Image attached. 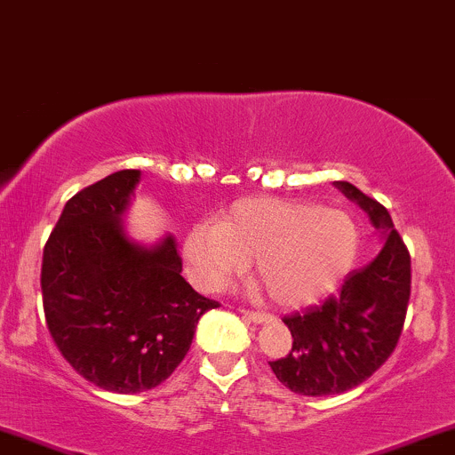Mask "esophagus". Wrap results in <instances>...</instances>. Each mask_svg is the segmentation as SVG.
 <instances>
[{"mask_svg":"<svg viewBox=\"0 0 455 455\" xmlns=\"http://www.w3.org/2000/svg\"><path fill=\"white\" fill-rule=\"evenodd\" d=\"M241 315L245 316V319L253 321V323H265V321H268V315H265V312L260 310H245V307H243Z\"/></svg>","mask_w":455,"mask_h":455,"instance_id":"obj_1","label":"esophagus"}]
</instances>
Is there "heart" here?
<instances>
[{
    "mask_svg": "<svg viewBox=\"0 0 455 455\" xmlns=\"http://www.w3.org/2000/svg\"><path fill=\"white\" fill-rule=\"evenodd\" d=\"M360 251V229L343 210L295 199H238L217 226H195L182 253L193 280L223 286L256 260L273 301L306 306L340 284Z\"/></svg>",
    "mask_w": 455,
    "mask_h": 455,
    "instance_id": "heart-1",
    "label": "heart"
}]
</instances>
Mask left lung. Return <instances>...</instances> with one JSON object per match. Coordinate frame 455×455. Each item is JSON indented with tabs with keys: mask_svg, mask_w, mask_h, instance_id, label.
Wrapping results in <instances>:
<instances>
[{
	"mask_svg": "<svg viewBox=\"0 0 455 455\" xmlns=\"http://www.w3.org/2000/svg\"><path fill=\"white\" fill-rule=\"evenodd\" d=\"M334 187L369 214L386 243L371 265L347 275L339 295L282 319L292 347L268 364L286 388L306 397L339 395L369 379L397 347L410 301V253L388 210L354 184Z\"/></svg>",
	"mask_w": 455,
	"mask_h": 455,
	"instance_id": "obj_1",
	"label": "left lung"
}]
</instances>
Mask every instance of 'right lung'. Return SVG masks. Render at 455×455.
Segmentation results:
<instances>
[{"mask_svg": "<svg viewBox=\"0 0 455 455\" xmlns=\"http://www.w3.org/2000/svg\"><path fill=\"white\" fill-rule=\"evenodd\" d=\"M140 171L124 169L67 202L43 249L47 330L77 373L112 393L156 388L178 369L219 301L184 280L173 236L143 247L121 226Z\"/></svg>", "mask_w": 455, "mask_h": 455, "instance_id": "right-lung-1", "label": "right lung"}]
</instances>
